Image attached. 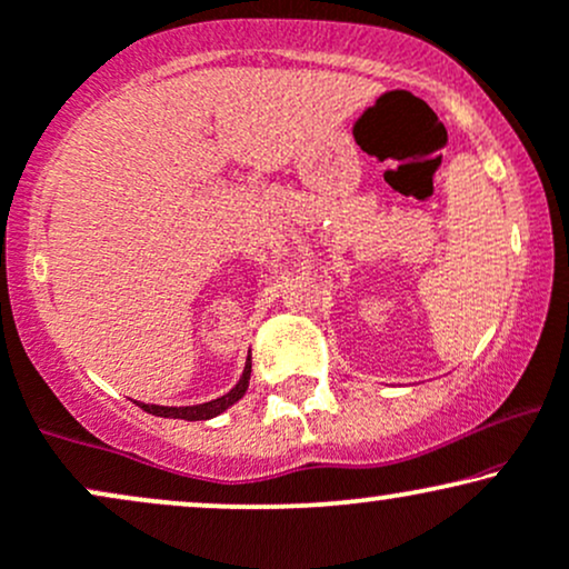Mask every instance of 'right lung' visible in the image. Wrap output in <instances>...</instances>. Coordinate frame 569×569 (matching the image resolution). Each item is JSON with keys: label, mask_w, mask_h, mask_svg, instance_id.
Here are the masks:
<instances>
[{"label": "right lung", "mask_w": 569, "mask_h": 569, "mask_svg": "<svg viewBox=\"0 0 569 569\" xmlns=\"http://www.w3.org/2000/svg\"><path fill=\"white\" fill-rule=\"evenodd\" d=\"M249 378H251V355L247 357V365H243V372L239 378V383H236L231 391L222 393V397L212 399V401H204V405H193V407H160V405H139L143 412L154 415V417H170V420H212V417H218L226 412L228 407H233L236 401H239L243 393H247L249 388Z\"/></svg>", "instance_id": "right-lung-1"}]
</instances>
